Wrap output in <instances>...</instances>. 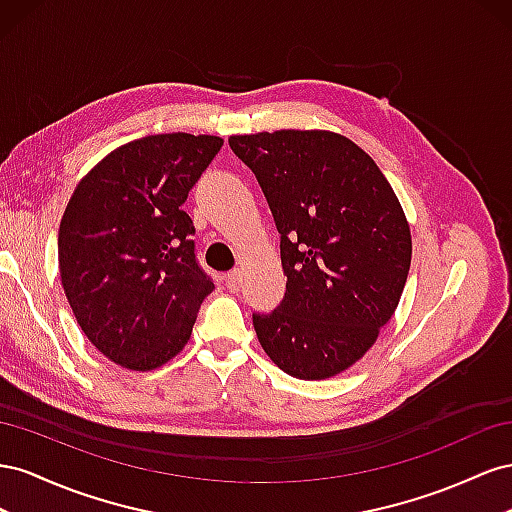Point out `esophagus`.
I'll return each instance as SVG.
<instances>
[{
    "label": "esophagus",
    "mask_w": 512,
    "mask_h": 512,
    "mask_svg": "<svg viewBox=\"0 0 512 512\" xmlns=\"http://www.w3.org/2000/svg\"><path fill=\"white\" fill-rule=\"evenodd\" d=\"M225 285H227L229 291H233V294H236V291L240 289V272L238 270L227 272L225 274Z\"/></svg>",
    "instance_id": "34e87169"
}]
</instances>
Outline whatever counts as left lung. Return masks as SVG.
Listing matches in <instances>:
<instances>
[{"label": "left lung", "instance_id": "8db88e82", "mask_svg": "<svg viewBox=\"0 0 512 512\" xmlns=\"http://www.w3.org/2000/svg\"><path fill=\"white\" fill-rule=\"evenodd\" d=\"M276 231L287 289L253 313L264 352L298 379H326L369 352L407 281L412 238L373 158L328 130L238 135Z\"/></svg>", "mask_w": 512, "mask_h": 512}]
</instances>
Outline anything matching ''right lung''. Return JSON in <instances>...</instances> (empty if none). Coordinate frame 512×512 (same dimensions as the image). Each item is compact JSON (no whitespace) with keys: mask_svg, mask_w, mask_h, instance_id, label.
I'll return each mask as SVG.
<instances>
[{"mask_svg":"<svg viewBox=\"0 0 512 512\" xmlns=\"http://www.w3.org/2000/svg\"><path fill=\"white\" fill-rule=\"evenodd\" d=\"M221 145L186 133L128 141L68 201L57 238L64 294L85 337L126 369L182 352L212 294L182 203Z\"/></svg>","mask_w":512,"mask_h":512,"instance_id":"right-lung-1","label":"right lung"}]
</instances>
